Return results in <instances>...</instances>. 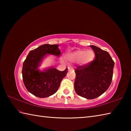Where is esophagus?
Segmentation results:
<instances>
[{
  "label": "esophagus",
  "mask_w": 131,
  "mask_h": 131,
  "mask_svg": "<svg viewBox=\"0 0 131 131\" xmlns=\"http://www.w3.org/2000/svg\"><path fill=\"white\" fill-rule=\"evenodd\" d=\"M71 69H73L70 68V67H68V71H70V70H71Z\"/></svg>",
  "instance_id": "1"
}]
</instances>
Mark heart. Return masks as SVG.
I'll return each instance as SVG.
<instances>
[{
	"label": "heart",
	"instance_id": "b5f03b06",
	"mask_svg": "<svg viewBox=\"0 0 131 131\" xmlns=\"http://www.w3.org/2000/svg\"><path fill=\"white\" fill-rule=\"evenodd\" d=\"M94 56V52L91 50H77L66 54V59L70 62L78 61L80 66H86L92 62ZM61 62L64 63L65 61L62 60Z\"/></svg>",
	"mask_w": 131,
	"mask_h": 131
}]
</instances>
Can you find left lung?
I'll list each match as a JSON object with an SVG mask.
<instances>
[{"mask_svg":"<svg viewBox=\"0 0 131 131\" xmlns=\"http://www.w3.org/2000/svg\"><path fill=\"white\" fill-rule=\"evenodd\" d=\"M96 58L86 66H78L74 89L77 94L87 99L101 96L112 83L114 62L109 53L95 46H90Z\"/></svg>","mask_w":131,"mask_h":131,"instance_id":"1","label":"left lung"}]
</instances>
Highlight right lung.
<instances>
[{"mask_svg": "<svg viewBox=\"0 0 131 131\" xmlns=\"http://www.w3.org/2000/svg\"><path fill=\"white\" fill-rule=\"evenodd\" d=\"M58 44H45L29 52L23 63V78L24 85L30 93L39 98H46L54 94L61 80L66 75L68 68L61 71L53 66L40 68L44 58L49 55L59 57Z\"/></svg>", "mask_w": 131, "mask_h": 131, "instance_id": "1", "label": "right lung"}]
</instances>
